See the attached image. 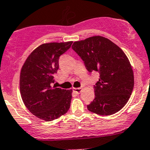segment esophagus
<instances>
[{"label":"esophagus","mask_w":150,"mask_h":150,"mask_svg":"<svg viewBox=\"0 0 150 150\" xmlns=\"http://www.w3.org/2000/svg\"><path fill=\"white\" fill-rule=\"evenodd\" d=\"M81 90H82V88H73V91L76 92L77 94H80Z\"/></svg>","instance_id":"esophagus-1"}]
</instances>
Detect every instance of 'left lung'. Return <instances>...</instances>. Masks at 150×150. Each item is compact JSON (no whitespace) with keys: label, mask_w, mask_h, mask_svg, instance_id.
<instances>
[{"label":"left lung","mask_w":150,"mask_h":150,"mask_svg":"<svg viewBox=\"0 0 150 150\" xmlns=\"http://www.w3.org/2000/svg\"><path fill=\"white\" fill-rule=\"evenodd\" d=\"M72 48L83 61L88 72L96 71L100 74L99 81L94 86L95 97L87 105L88 110L103 116L121 110L134 86L133 71L125 53L101 36L75 42Z\"/></svg>","instance_id":"obj_1"}]
</instances>
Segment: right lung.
Here are the masks:
<instances>
[{
  "label": "right lung",
  "mask_w": 150,
  "mask_h": 150,
  "mask_svg": "<svg viewBox=\"0 0 150 150\" xmlns=\"http://www.w3.org/2000/svg\"><path fill=\"white\" fill-rule=\"evenodd\" d=\"M72 42L45 43L32 51L25 62L20 76V90L25 105L30 113L45 121H53L68 111L72 89L53 86L59 69V57Z\"/></svg>",
  "instance_id": "add662e5"
}]
</instances>
